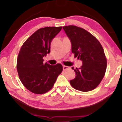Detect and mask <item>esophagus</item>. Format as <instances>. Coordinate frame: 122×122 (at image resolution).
<instances>
[{"instance_id": "esophagus-1", "label": "esophagus", "mask_w": 122, "mask_h": 122, "mask_svg": "<svg viewBox=\"0 0 122 122\" xmlns=\"http://www.w3.org/2000/svg\"><path fill=\"white\" fill-rule=\"evenodd\" d=\"M63 70L64 71H65V70H68V69H70V68L69 66L63 65Z\"/></svg>"}]
</instances>
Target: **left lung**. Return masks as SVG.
Here are the masks:
<instances>
[{"mask_svg":"<svg viewBox=\"0 0 122 122\" xmlns=\"http://www.w3.org/2000/svg\"><path fill=\"white\" fill-rule=\"evenodd\" d=\"M71 43L72 53L82 61L80 68L74 69L76 77L70 81L76 90L92 91L98 87L105 74L107 60L102 45L95 36L75 25L63 27Z\"/></svg>","mask_w":122,"mask_h":122,"instance_id":"left-lung-1","label":"left lung"}]
</instances>
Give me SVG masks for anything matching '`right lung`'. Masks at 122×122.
<instances>
[{"mask_svg": "<svg viewBox=\"0 0 122 122\" xmlns=\"http://www.w3.org/2000/svg\"><path fill=\"white\" fill-rule=\"evenodd\" d=\"M61 27H47L38 30L27 39L20 50L17 70L22 84L30 92L42 94L51 89L63 71L61 64H44L43 57L50 52L51 42Z\"/></svg>", "mask_w": 122, "mask_h": 122, "instance_id": "right-lung-1", "label": "right lung"}]
</instances>
